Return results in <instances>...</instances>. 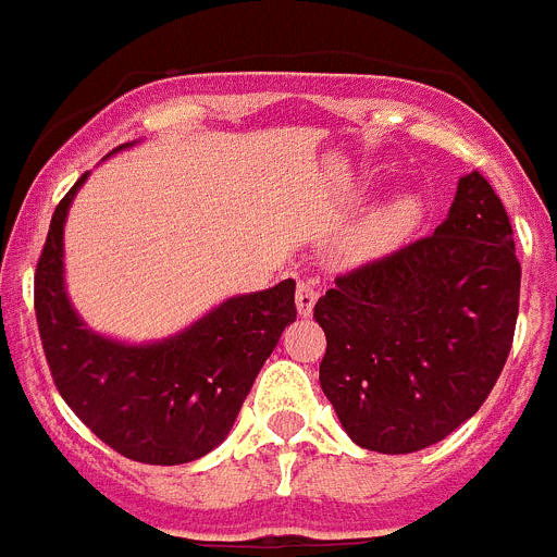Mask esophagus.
I'll return each mask as SVG.
<instances>
[{"label":"esophagus","mask_w":557,"mask_h":557,"mask_svg":"<svg viewBox=\"0 0 557 557\" xmlns=\"http://www.w3.org/2000/svg\"><path fill=\"white\" fill-rule=\"evenodd\" d=\"M319 301V282H312V278H301L296 287V310L298 315H312V307Z\"/></svg>","instance_id":"obj_1"}]
</instances>
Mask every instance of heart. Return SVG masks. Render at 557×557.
Wrapping results in <instances>:
<instances>
[{
    "mask_svg": "<svg viewBox=\"0 0 557 557\" xmlns=\"http://www.w3.org/2000/svg\"><path fill=\"white\" fill-rule=\"evenodd\" d=\"M424 219V201L412 190H398L372 207L350 233L347 250L361 261L381 259L407 242Z\"/></svg>",
    "mask_w": 557,
    "mask_h": 557,
    "instance_id": "1",
    "label": "heart"
}]
</instances>
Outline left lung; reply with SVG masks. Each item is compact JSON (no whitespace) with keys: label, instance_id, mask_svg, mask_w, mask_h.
Instances as JSON below:
<instances>
[{"label":"left lung","instance_id":"left-lung-1","mask_svg":"<svg viewBox=\"0 0 557 557\" xmlns=\"http://www.w3.org/2000/svg\"><path fill=\"white\" fill-rule=\"evenodd\" d=\"M521 264L512 224L478 170L433 236L335 278L312 310L319 381L358 447L418 453L475 416L507 364Z\"/></svg>","mask_w":557,"mask_h":557}]
</instances>
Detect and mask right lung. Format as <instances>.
<instances>
[{"label":"right lung","instance_id":"add662e5","mask_svg":"<svg viewBox=\"0 0 557 557\" xmlns=\"http://www.w3.org/2000/svg\"><path fill=\"white\" fill-rule=\"evenodd\" d=\"M87 176L59 201L36 264V324L50 375L90 433L124 458L159 467L196 461L227 438L252 381L296 321V282L227 298L162 342L96 333L64 289V222Z\"/></svg>","mask_w":557,"mask_h":557}]
</instances>
